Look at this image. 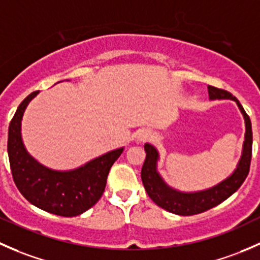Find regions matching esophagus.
Returning a JSON list of instances; mask_svg holds the SVG:
<instances>
[{"instance_id": "obj_1", "label": "esophagus", "mask_w": 260, "mask_h": 260, "mask_svg": "<svg viewBox=\"0 0 260 260\" xmlns=\"http://www.w3.org/2000/svg\"><path fill=\"white\" fill-rule=\"evenodd\" d=\"M150 136H151V133L149 130H140L136 138H138L139 141H146L148 139H150Z\"/></svg>"}]
</instances>
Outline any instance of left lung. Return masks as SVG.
I'll return each instance as SVG.
<instances>
[{"instance_id": "8db88e82", "label": "left lung", "mask_w": 260, "mask_h": 260, "mask_svg": "<svg viewBox=\"0 0 260 260\" xmlns=\"http://www.w3.org/2000/svg\"><path fill=\"white\" fill-rule=\"evenodd\" d=\"M208 92H209L210 100L228 99V100L235 101L244 117L245 138L244 144H243L242 156L238 162L237 169L233 171L232 175L209 189L194 192L179 191V190L170 188L157 173L159 152L155 149V146H152L151 144L144 145L146 152V159L144 161L143 169H141V180H143L144 188L155 204L170 213L178 214V215H194V214L203 213V211L216 207L240 188L249 173L251 145H253V133H251L249 116L240 105L239 100L228 91L214 86H208Z\"/></svg>"}]
</instances>
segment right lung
<instances>
[{
	"instance_id": "obj_1",
	"label": "right lung",
	"mask_w": 260,
	"mask_h": 260,
	"mask_svg": "<svg viewBox=\"0 0 260 260\" xmlns=\"http://www.w3.org/2000/svg\"><path fill=\"white\" fill-rule=\"evenodd\" d=\"M37 93H30L20 104L10 122L7 152L13 181L35 207L60 216L80 215L99 202L110 168L124 148L106 152L74 170H52L40 164L28 154L21 136L23 112Z\"/></svg>"
}]
</instances>
